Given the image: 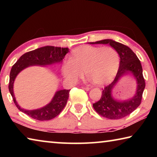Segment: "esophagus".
<instances>
[{
    "instance_id": "1",
    "label": "esophagus",
    "mask_w": 157,
    "mask_h": 157,
    "mask_svg": "<svg viewBox=\"0 0 157 157\" xmlns=\"http://www.w3.org/2000/svg\"><path fill=\"white\" fill-rule=\"evenodd\" d=\"M82 89H84L85 91H89V90H90L89 87H82Z\"/></svg>"
}]
</instances>
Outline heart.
Here are the masks:
<instances>
[{"label":"heart","mask_w":157,"mask_h":157,"mask_svg":"<svg viewBox=\"0 0 157 157\" xmlns=\"http://www.w3.org/2000/svg\"><path fill=\"white\" fill-rule=\"evenodd\" d=\"M119 65L118 52L113 48L81 46L73 50L71 59L63 61L62 73L66 81L73 84L83 75L84 71L90 80L103 85L115 76Z\"/></svg>","instance_id":"heart-1"}]
</instances>
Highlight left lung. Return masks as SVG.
Returning a JSON list of instances; mask_svg holds the SVG:
<instances>
[{
	"mask_svg": "<svg viewBox=\"0 0 157 157\" xmlns=\"http://www.w3.org/2000/svg\"><path fill=\"white\" fill-rule=\"evenodd\" d=\"M90 44H109L118 52L120 66L114 80L105 86L100 100L93 104L95 111L100 116L111 120L123 118L132 113L140 105L142 95L145 87L143 76V68L140 60L136 54L128 46L112 39H103ZM131 75L137 81V91L134 97L129 99L121 101L115 99L112 95L114 86L123 76Z\"/></svg>",
	"mask_w": 157,
	"mask_h": 157,
	"instance_id": "1",
	"label": "left lung"
}]
</instances>
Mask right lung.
I'll return each instance as SVG.
<instances>
[{"label": "right lung", "instance_id": "obj_1", "mask_svg": "<svg viewBox=\"0 0 157 157\" xmlns=\"http://www.w3.org/2000/svg\"><path fill=\"white\" fill-rule=\"evenodd\" d=\"M68 48L47 46L39 48L23 54L12 66L10 74L9 91L15 105L21 111L38 121H49L54 118L63 110L67 103L70 90L62 89L56 91L51 101L44 107L34 110L25 109L18 105L14 94V82L16 78L23 69L32 66H45L61 63L69 52Z\"/></svg>", "mask_w": 157, "mask_h": 157}]
</instances>
